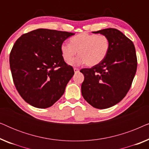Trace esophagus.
<instances>
[{"instance_id": "esophagus-1", "label": "esophagus", "mask_w": 149, "mask_h": 149, "mask_svg": "<svg viewBox=\"0 0 149 149\" xmlns=\"http://www.w3.org/2000/svg\"><path fill=\"white\" fill-rule=\"evenodd\" d=\"M79 70L78 68H74V73L79 72Z\"/></svg>"}]
</instances>
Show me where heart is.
Here are the masks:
<instances>
[{"instance_id": "1", "label": "heart", "mask_w": 149, "mask_h": 149, "mask_svg": "<svg viewBox=\"0 0 149 149\" xmlns=\"http://www.w3.org/2000/svg\"><path fill=\"white\" fill-rule=\"evenodd\" d=\"M110 49L109 38L83 32L70 38V43L61 45L60 51L64 60L70 63L78 53L79 57L71 64L79 66L86 64L87 66H96L107 57Z\"/></svg>"}]
</instances>
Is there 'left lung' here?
Returning a JSON list of instances; mask_svg holds the SVG:
<instances>
[{
    "label": "left lung",
    "mask_w": 149,
    "mask_h": 149,
    "mask_svg": "<svg viewBox=\"0 0 149 149\" xmlns=\"http://www.w3.org/2000/svg\"><path fill=\"white\" fill-rule=\"evenodd\" d=\"M92 32L107 36L110 49L102 62L80 70L84 75L81 93L93 107L104 109L127 94L137 69V58L134 43L119 30L107 28Z\"/></svg>",
    "instance_id": "1"
}]
</instances>
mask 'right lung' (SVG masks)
Masks as SVG:
<instances>
[{
    "label": "right lung",
    "mask_w": 149,
    "mask_h": 149,
    "mask_svg": "<svg viewBox=\"0 0 149 149\" xmlns=\"http://www.w3.org/2000/svg\"><path fill=\"white\" fill-rule=\"evenodd\" d=\"M74 34L39 28L22 35L14 44L9 57L14 84L32 107L49 108L64 94L74 72L64 62L60 46Z\"/></svg>",
    "instance_id": "1"
}]
</instances>
